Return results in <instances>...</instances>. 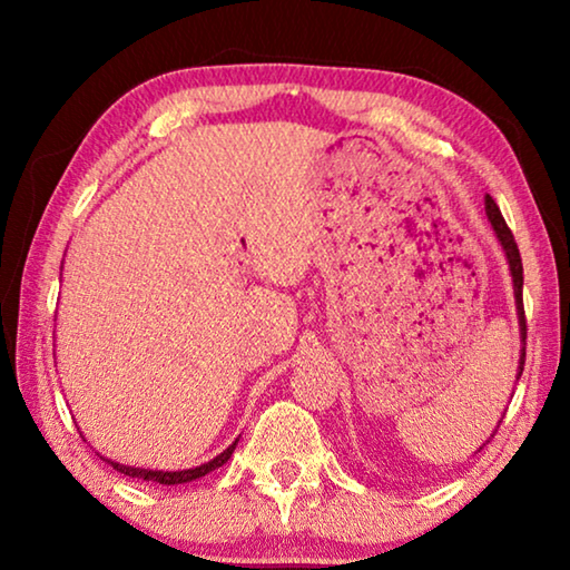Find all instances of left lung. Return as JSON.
Listing matches in <instances>:
<instances>
[{
	"instance_id": "1",
	"label": "left lung",
	"mask_w": 570,
	"mask_h": 570,
	"mask_svg": "<svg viewBox=\"0 0 570 570\" xmlns=\"http://www.w3.org/2000/svg\"><path fill=\"white\" fill-rule=\"evenodd\" d=\"M485 214L490 226H493L495 236L500 240V246L505 250V258H508V266H510V276H513V292H515V308H518V322H520V342L525 344V312H523V262H520V250L518 244L513 238V230L508 228L503 214H500L498 204L490 196H485ZM523 364H525V346L520 350V362H518V380L520 374H523Z\"/></svg>"
}]
</instances>
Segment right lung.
Wrapping results in <instances>:
<instances>
[{"mask_svg": "<svg viewBox=\"0 0 570 570\" xmlns=\"http://www.w3.org/2000/svg\"><path fill=\"white\" fill-rule=\"evenodd\" d=\"M236 445H238V440L234 442V445H228V448H226L224 452H220V455H216L214 460L204 462V465H198V468H190V470H173V472H168V470H146V468H130V465H120V462H112V460H108V458H102V460H105V462H110V465H112L115 470L122 472V475H128V478L148 480V482H160V485H180V482L198 480V478L208 475L210 470H216V468L224 465V462H228V458L234 455Z\"/></svg>", "mask_w": 570, "mask_h": 570, "instance_id": "right-lung-1", "label": "right lung"}]
</instances>
